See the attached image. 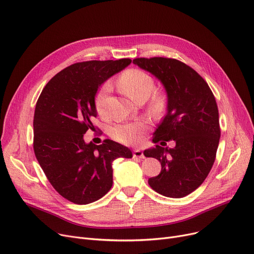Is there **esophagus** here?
<instances>
[{"label":"esophagus","mask_w":254,"mask_h":254,"mask_svg":"<svg viewBox=\"0 0 254 254\" xmlns=\"http://www.w3.org/2000/svg\"><path fill=\"white\" fill-rule=\"evenodd\" d=\"M132 155H134V157H139V158H144V152L143 150L141 149H135L134 152H132Z\"/></svg>","instance_id":"34e87169"}]
</instances>
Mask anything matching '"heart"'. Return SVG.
<instances>
[{"mask_svg":"<svg viewBox=\"0 0 254 254\" xmlns=\"http://www.w3.org/2000/svg\"><path fill=\"white\" fill-rule=\"evenodd\" d=\"M119 85L132 101L148 99L154 88V80L148 74L139 69L126 71L119 78ZM111 90V85L105 83L96 96V109L99 114H106V100ZM164 100L162 96L155 95L151 101V108L154 111L162 109ZM147 128V123L143 120L138 122H123L112 128V136L115 140L124 144H137L142 139V134Z\"/></svg>","mask_w":254,"mask_h":254,"instance_id":"obj_1","label":"heart"}]
</instances>
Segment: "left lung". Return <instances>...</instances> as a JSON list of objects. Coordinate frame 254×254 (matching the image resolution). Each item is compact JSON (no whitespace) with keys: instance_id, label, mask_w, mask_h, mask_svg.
Instances as JSON below:
<instances>
[{"instance_id":"obj_1","label":"left lung","mask_w":254,"mask_h":254,"mask_svg":"<svg viewBox=\"0 0 254 254\" xmlns=\"http://www.w3.org/2000/svg\"><path fill=\"white\" fill-rule=\"evenodd\" d=\"M132 64L152 74L167 95V114L153 132V143L175 141V147L146 149L162 171L148 183L168 197H183L201 185L214 164L220 139L219 114L214 96L193 69L174 59H135ZM166 142H164L166 144Z\"/></svg>"}]
</instances>
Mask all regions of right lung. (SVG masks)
<instances>
[{
	"label": "right lung",
	"mask_w": 254,
	"mask_h": 254,
	"mask_svg": "<svg viewBox=\"0 0 254 254\" xmlns=\"http://www.w3.org/2000/svg\"><path fill=\"white\" fill-rule=\"evenodd\" d=\"M130 63L122 59L74 64L51 78L38 99L36 157L55 190L74 204L86 205L104 196L113 183V161L132 157L129 148L115 141L96 145L83 137L98 115L99 87Z\"/></svg>",
	"instance_id": "right-lung-1"
}]
</instances>
